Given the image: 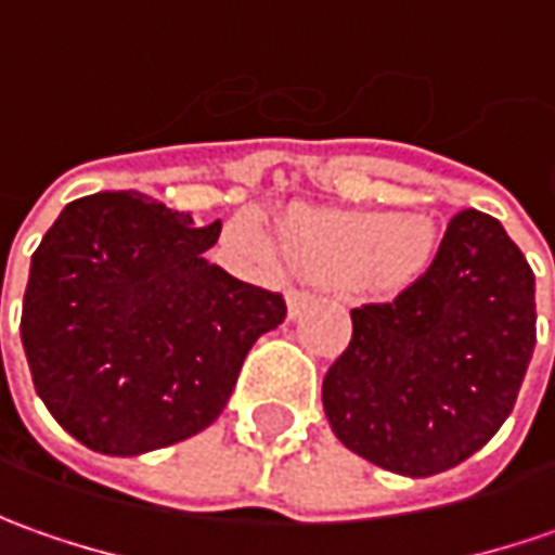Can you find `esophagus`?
Here are the masks:
<instances>
[{
    "instance_id": "1",
    "label": "esophagus",
    "mask_w": 555,
    "mask_h": 555,
    "mask_svg": "<svg viewBox=\"0 0 555 555\" xmlns=\"http://www.w3.org/2000/svg\"><path fill=\"white\" fill-rule=\"evenodd\" d=\"M311 306V293H306V289H289L287 293V309H289V318L296 321L302 311L309 309Z\"/></svg>"
}]
</instances>
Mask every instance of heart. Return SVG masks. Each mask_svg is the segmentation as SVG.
<instances>
[{"label":"heart","mask_w":555,"mask_h":555,"mask_svg":"<svg viewBox=\"0 0 555 555\" xmlns=\"http://www.w3.org/2000/svg\"><path fill=\"white\" fill-rule=\"evenodd\" d=\"M237 237L271 253L259 224L237 222ZM281 246L289 266L311 281L395 296L436 262L438 228L420 212L296 209L281 224Z\"/></svg>","instance_id":"1"}]
</instances>
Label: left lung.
Returning a JSON list of instances; mask_svg holds the SVG:
<instances>
[{
  "instance_id": "obj_1",
  "label": "left lung",
  "mask_w": 555,
  "mask_h": 555,
  "mask_svg": "<svg viewBox=\"0 0 555 555\" xmlns=\"http://www.w3.org/2000/svg\"><path fill=\"white\" fill-rule=\"evenodd\" d=\"M534 274L498 219L457 212L429 271L392 302L352 309L324 376L333 436L376 466L426 479L485 448L534 354Z\"/></svg>"
}]
</instances>
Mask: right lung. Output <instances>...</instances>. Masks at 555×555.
Returning <instances> with one entry per match:
<instances>
[{
    "instance_id": "add662e5",
    "label": "right lung",
    "mask_w": 555,
    "mask_h": 555,
    "mask_svg": "<svg viewBox=\"0 0 555 555\" xmlns=\"http://www.w3.org/2000/svg\"><path fill=\"white\" fill-rule=\"evenodd\" d=\"M219 231L104 191L67 203L36 246L21 343L42 404L86 448L139 457L203 433L253 343L287 318L281 293L203 256Z\"/></svg>"
}]
</instances>
